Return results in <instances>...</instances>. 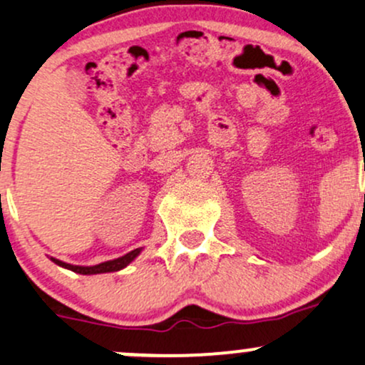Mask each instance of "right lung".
I'll use <instances>...</instances> for the list:
<instances>
[{"instance_id":"1","label":"right lung","mask_w":365,"mask_h":365,"mask_svg":"<svg viewBox=\"0 0 365 365\" xmlns=\"http://www.w3.org/2000/svg\"><path fill=\"white\" fill-rule=\"evenodd\" d=\"M142 249H135L132 250V252L121 255L118 259H113V261H106V262H101V264H96V266H73V264H66L63 261H58V259L51 257V261L54 264H58V266L65 267V269H70L73 271V273H78V274H99V273H113V271H120L123 269V267H127L130 262L133 261V259L137 257V255L140 254Z\"/></svg>"}]
</instances>
